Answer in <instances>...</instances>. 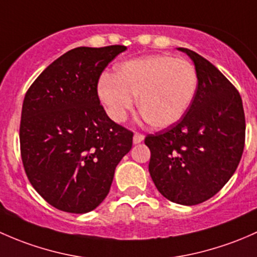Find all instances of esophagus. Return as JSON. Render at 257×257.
I'll list each match as a JSON object with an SVG mask.
<instances>
[{
  "label": "esophagus",
  "mask_w": 257,
  "mask_h": 257,
  "mask_svg": "<svg viewBox=\"0 0 257 257\" xmlns=\"http://www.w3.org/2000/svg\"><path fill=\"white\" fill-rule=\"evenodd\" d=\"M144 140H145V136H144V135L139 134V132H136V134L134 135V144H135V145L141 144V142L144 141Z\"/></svg>",
  "instance_id": "obj_1"
}]
</instances>
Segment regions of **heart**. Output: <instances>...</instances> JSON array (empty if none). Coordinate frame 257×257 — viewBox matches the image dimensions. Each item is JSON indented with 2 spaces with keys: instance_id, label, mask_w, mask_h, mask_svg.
Segmentation results:
<instances>
[{
  "instance_id": "b5f03b06",
  "label": "heart",
  "mask_w": 257,
  "mask_h": 257,
  "mask_svg": "<svg viewBox=\"0 0 257 257\" xmlns=\"http://www.w3.org/2000/svg\"><path fill=\"white\" fill-rule=\"evenodd\" d=\"M197 90L198 74L189 60L158 54L118 64L112 76L100 79L97 96L115 122L126 120L137 97L148 125L167 128L184 117Z\"/></svg>"
}]
</instances>
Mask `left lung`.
<instances>
[{"mask_svg": "<svg viewBox=\"0 0 257 257\" xmlns=\"http://www.w3.org/2000/svg\"><path fill=\"white\" fill-rule=\"evenodd\" d=\"M192 59L198 90L179 122L148 135V165L158 192L171 202L195 205L215 195L241 160L245 145L242 100L231 83L205 58L178 48Z\"/></svg>", "mask_w": 257, "mask_h": 257, "instance_id": "8db88e82", "label": "left lung"}]
</instances>
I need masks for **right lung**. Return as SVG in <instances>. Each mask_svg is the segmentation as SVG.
<instances>
[{
	"mask_svg": "<svg viewBox=\"0 0 257 257\" xmlns=\"http://www.w3.org/2000/svg\"><path fill=\"white\" fill-rule=\"evenodd\" d=\"M125 46L79 47L42 71L25 96L21 156L31 184L59 210H94L109 193L132 134L106 115L97 96L102 70Z\"/></svg>",
	"mask_w": 257,
	"mask_h": 257,
	"instance_id": "obj_1",
	"label": "right lung"
}]
</instances>
